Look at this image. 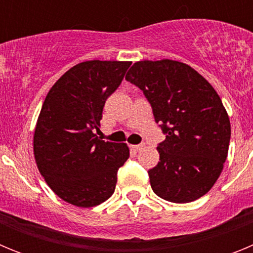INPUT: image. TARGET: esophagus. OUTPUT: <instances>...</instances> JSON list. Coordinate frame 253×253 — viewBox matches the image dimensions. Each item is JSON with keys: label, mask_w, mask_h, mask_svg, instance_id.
<instances>
[{"label": "esophagus", "mask_w": 253, "mask_h": 253, "mask_svg": "<svg viewBox=\"0 0 253 253\" xmlns=\"http://www.w3.org/2000/svg\"><path fill=\"white\" fill-rule=\"evenodd\" d=\"M143 147H144V144H135V146H130V148L133 149V151L138 152V151H139V149H142Z\"/></svg>", "instance_id": "obj_1"}]
</instances>
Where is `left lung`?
<instances>
[{"label": "left lung", "mask_w": 253, "mask_h": 253, "mask_svg": "<svg viewBox=\"0 0 253 253\" xmlns=\"http://www.w3.org/2000/svg\"><path fill=\"white\" fill-rule=\"evenodd\" d=\"M125 80L151 104L166 139L160 162L148 171L154 194L171 203H190L209 191L223 169L231 123L211 84L190 66L163 59L134 63Z\"/></svg>", "instance_id": "obj_1"}]
</instances>
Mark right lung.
Segmentation results:
<instances>
[{
    "instance_id": "obj_1",
    "label": "right lung",
    "mask_w": 253,
    "mask_h": 253,
    "mask_svg": "<svg viewBox=\"0 0 253 253\" xmlns=\"http://www.w3.org/2000/svg\"><path fill=\"white\" fill-rule=\"evenodd\" d=\"M130 64L82 62L67 71L44 100L34 133L35 161L49 187L69 204L95 207L115 191L129 148L99 139L95 130L107 97Z\"/></svg>"
}]
</instances>
